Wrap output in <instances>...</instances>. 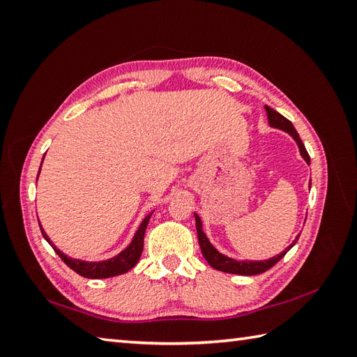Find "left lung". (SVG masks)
<instances>
[{
  "label": "left lung",
  "mask_w": 357,
  "mask_h": 357,
  "mask_svg": "<svg viewBox=\"0 0 357 357\" xmlns=\"http://www.w3.org/2000/svg\"><path fill=\"white\" fill-rule=\"evenodd\" d=\"M265 112H267L270 127L278 128V130H282V132L290 135L291 138L294 139V142L298 144V149H299V153H301L302 159H304V161L310 165V156L307 153L304 142L301 141L299 133L296 132L294 126L287 118L280 115V113H278L276 110H273L271 107H268V105H265ZM308 185H312V181H310ZM195 221H196V231H198V241H199L201 252H202V256L206 257V261L210 264V267H213L215 270L224 271V273H231V275L253 276V275H259V273L270 270L278 261L282 259V257L287 255L288 250H290L296 244V241L299 239V234H298L296 239L284 250V252H280L279 255L273 256V257H268V259H264V261L262 259L261 261L241 259V261H238V259H234V257H230V256L221 253L213 244H211L210 239L207 238L206 231H204L202 221H201V218H199L198 213H195Z\"/></svg>",
  "instance_id": "left-lung-1"
}]
</instances>
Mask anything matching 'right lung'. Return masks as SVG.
Returning a JSON list of instances; mask_svg holds the SVG:
<instances>
[{"label": "right lung", "instance_id": "right-lung-1", "mask_svg": "<svg viewBox=\"0 0 357 357\" xmlns=\"http://www.w3.org/2000/svg\"><path fill=\"white\" fill-rule=\"evenodd\" d=\"M43 161H44V158H43ZM40 172H41V167H40ZM38 176H40V173H38ZM36 181H38V178H36ZM151 213H153V211H151ZM151 213H149L146 218L142 219V222L139 224L138 230H136L130 244H128L123 250V252H119L116 256L110 257V259H104V261H82V259H75V257L67 256L61 252V250L56 248L55 244H53L50 238L43 230L41 224H40V229H41L44 239L49 242L52 248L55 250V253L61 257V259L67 265H69L73 271H77L78 275L89 278V279H107V278L124 275V273L132 270L135 265L138 264L141 253H142V248H144V234H146V229H147V224L150 221Z\"/></svg>", "mask_w": 357, "mask_h": 357}]
</instances>
